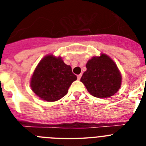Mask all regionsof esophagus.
Instances as JSON below:
<instances>
[{"label":"esophagus","instance_id":"esophagus-1","mask_svg":"<svg viewBox=\"0 0 146 146\" xmlns=\"http://www.w3.org/2000/svg\"><path fill=\"white\" fill-rule=\"evenodd\" d=\"M81 77H82V74H78V75H77V79H78V80H80V78H81Z\"/></svg>","mask_w":146,"mask_h":146}]
</instances>
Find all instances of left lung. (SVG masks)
Listing matches in <instances>:
<instances>
[{"label":"left lung","instance_id":"left-lung-1","mask_svg":"<svg viewBox=\"0 0 146 146\" xmlns=\"http://www.w3.org/2000/svg\"><path fill=\"white\" fill-rule=\"evenodd\" d=\"M80 81L90 94L100 98L113 96L121 85V74L114 61L105 53L93 56L86 64Z\"/></svg>","mask_w":146,"mask_h":146}]
</instances>
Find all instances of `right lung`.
Wrapping results in <instances>:
<instances>
[{"label": "right lung", "instance_id": "1", "mask_svg": "<svg viewBox=\"0 0 146 146\" xmlns=\"http://www.w3.org/2000/svg\"><path fill=\"white\" fill-rule=\"evenodd\" d=\"M76 80L77 76L72 73V67L66 65L61 57L48 54L36 66L30 79V87L40 99L53 102L66 96Z\"/></svg>", "mask_w": 146, "mask_h": 146}]
</instances>
